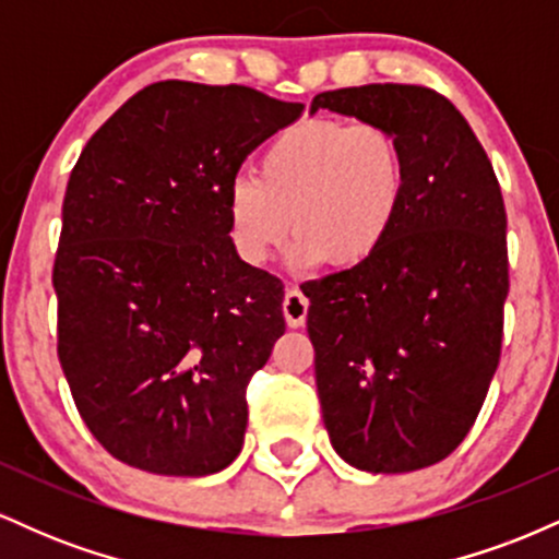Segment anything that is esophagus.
Masks as SVG:
<instances>
[{
    "label": "esophagus",
    "mask_w": 559,
    "mask_h": 559,
    "mask_svg": "<svg viewBox=\"0 0 559 559\" xmlns=\"http://www.w3.org/2000/svg\"><path fill=\"white\" fill-rule=\"evenodd\" d=\"M307 307H310V301H307L305 294H301V288L299 286H288L286 297H284V318H286V323L292 325V329H299V325H305Z\"/></svg>",
    "instance_id": "1"
}]
</instances>
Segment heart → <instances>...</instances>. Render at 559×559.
<instances>
[{
	"instance_id": "obj_1",
	"label": "heart",
	"mask_w": 559,
	"mask_h": 559,
	"mask_svg": "<svg viewBox=\"0 0 559 559\" xmlns=\"http://www.w3.org/2000/svg\"><path fill=\"white\" fill-rule=\"evenodd\" d=\"M407 194L400 136L376 120L312 118L286 128L260 155L258 178L228 186L226 223L236 254L262 265L294 228L299 267L357 265L389 236Z\"/></svg>"
}]
</instances>
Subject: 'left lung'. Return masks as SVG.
Listing matches in <instances>:
<instances>
[{
    "instance_id": "left-lung-1",
    "label": "left lung",
    "mask_w": 559,
    "mask_h": 559,
    "mask_svg": "<svg viewBox=\"0 0 559 559\" xmlns=\"http://www.w3.org/2000/svg\"><path fill=\"white\" fill-rule=\"evenodd\" d=\"M376 120L407 157V194L368 260L301 286L325 431L344 463L409 473L452 454L499 365L507 215L484 146L452 102L368 83L312 99Z\"/></svg>"
}]
</instances>
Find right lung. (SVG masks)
<instances>
[{"label": "right lung", "instance_id": "add662e5", "mask_svg": "<svg viewBox=\"0 0 559 559\" xmlns=\"http://www.w3.org/2000/svg\"><path fill=\"white\" fill-rule=\"evenodd\" d=\"M305 105L159 81L83 146L55 258L57 355L120 463L213 476L239 457L247 383L284 336V284L236 254L226 194Z\"/></svg>", "mask_w": 559, "mask_h": 559}]
</instances>
